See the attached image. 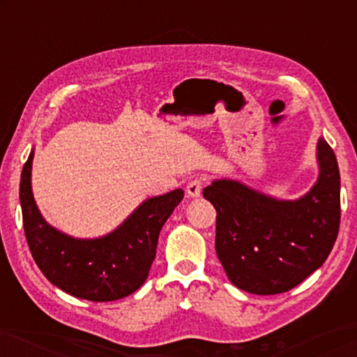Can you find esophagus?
Wrapping results in <instances>:
<instances>
[{
    "label": "esophagus",
    "mask_w": 357,
    "mask_h": 357,
    "mask_svg": "<svg viewBox=\"0 0 357 357\" xmlns=\"http://www.w3.org/2000/svg\"><path fill=\"white\" fill-rule=\"evenodd\" d=\"M203 178H193L190 180L187 183V195L192 198H197L202 195V190H203Z\"/></svg>",
    "instance_id": "obj_1"
}]
</instances>
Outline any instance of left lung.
<instances>
[{
  "label": "left lung",
  "mask_w": 357,
  "mask_h": 357,
  "mask_svg": "<svg viewBox=\"0 0 357 357\" xmlns=\"http://www.w3.org/2000/svg\"><path fill=\"white\" fill-rule=\"evenodd\" d=\"M319 180L294 202L276 199L236 180H214L203 197L216 209V253L234 286L281 294L324 265L340 231V169L324 138Z\"/></svg>",
  "instance_id": "8db88e82"
}]
</instances>
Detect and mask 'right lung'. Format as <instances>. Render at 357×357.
<instances>
[{
  "mask_svg": "<svg viewBox=\"0 0 357 357\" xmlns=\"http://www.w3.org/2000/svg\"><path fill=\"white\" fill-rule=\"evenodd\" d=\"M33 151L24 164L19 199L27 245L52 284L92 302H109L133 294L149 275L160 229L183 190L146 199L114 232L99 238H75L52 227L33 202L31 170Z\"/></svg>",
  "mask_w": 357,
  "mask_h": 357,
  "instance_id": "right-lung-1",
  "label": "right lung"
}]
</instances>
